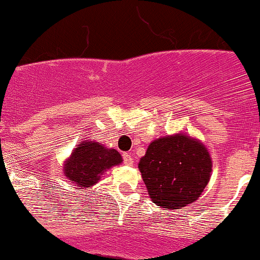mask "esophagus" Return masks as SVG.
I'll return each instance as SVG.
<instances>
[{"instance_id":"esophagus-1","label":"esophagus","mask_w":260,"mask_h":260,"mask_svg":"<svg viewBox=\"0 0 260 260\" xmlns=\"http://www.w3.org/2000/svg\"><path fill=\"white\" fill-rule=\"evenodd\" d=\"M123 162L127 166L133 165V158L132 155H131V153H123Z\"/></svg>"}]
</instances>
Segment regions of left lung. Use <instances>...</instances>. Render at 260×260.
I'll return each mask as SVG.
<instances>
[{
	"instance_id": "left-lung-1",
	"label": "left lung",
	"mask_w": 260,
	"mask_h": 260,
	"mask_svg": "<svg viewBox=\"0 0 260 260\" xmlns=\"http://www.w3.org/2000/svg\"><path fill=\"white\" fill-rule=\"evenodd\" d=\"M138 168L153 203L180 209L197 201L208 184L212 158L203 143L178 133L154 139Z\"/></svg>"
}]
</instances>
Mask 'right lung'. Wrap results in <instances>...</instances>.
<instances>
[{
  "instance_id": "1",
  "label": "right lung",
  "mask_w": 260,
  "mask_h": 260,
  "mask_svg": "<svg viewBox=\"0 0 260 260\" xmlns=\"http://www.w3.org/2000/svg\"><path fill=\"white\" fill-rule=\"evenodd\" d=\"M121 163L122 157L116 149L106 148L98 142L83 141L66 160L63 172L68 179L82 189L95 184L103 172Z\"/></svg>"
}]
</instances>
